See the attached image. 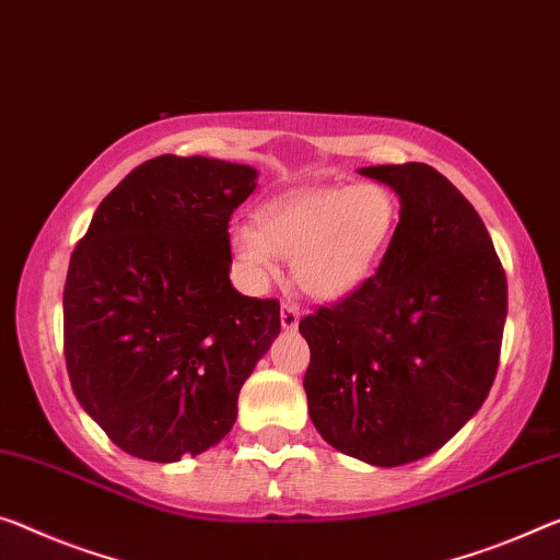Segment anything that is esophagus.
Returning a JSON list of instances; mask_svg holds the SVG:
<instances>
[{
	"mask_svg": "<svg viewBox=\"0 0 560 560\" xmlns=\"http://www.w3.org/2000/svg\"><path fill=\"white\" fill-rule=\"evenodd\" d=\"M280 323H282V328H285V330H295L298 323H300L298 305L282 303V307H280Z\"/></svg>",
	"mask_w": 560,
	"mask_h": 560,
	"instance_id": "1",
	"label": "esophagus"
}]
</instances>
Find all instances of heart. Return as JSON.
<instances>
[{"label": "heart", "mask_w": 560, "mask_h": 560, "mask_svg": "<svg viewBox=\"0 0 560 560\" xmlns=\"http://www.w3.org/2000/svg\"><path fill=\"white\" fill-rule=\"evenodd\" d=\"M400 218V197L375 179L295 190L262 202L255 225L232 230L230 250L255 282L275 272V255L292 257V280L305 295L340 300L381 268Z\"/></svg>", "instance_id": "heart-1"}]
</instances>
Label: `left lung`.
<instances>
[{
	"label": "left lung",
	"mask_w": 560,
	"mask_h": 560,
	"mask_svg": "<svg viewBox=\"0 0 560 560\" xmlns=\"http://www.w3.org/2000/svg\"><path fill=\"white\" fill-rule=\"evenodd\" d=\"M400 195L398 237L355 292L300 320L310 420L332 448L395 468L441 448L488 398L509 285L493 240L423 162L363 167Z\"/></svg>",
	"instance_id": "left-lung-1"
}]
</instances>
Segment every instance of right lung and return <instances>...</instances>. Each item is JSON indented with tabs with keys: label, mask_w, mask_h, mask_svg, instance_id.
<instances>
[{
	"label": "right lung",
	"mask_w": 560,
	"mask_h": 560,
	"mask_svg": "<svg viewBox=\"0 0 560 560\" xmlns=\"http://www.w3.org/2000/svg\"><path fill=\"white\" fill-rule=\"evenodd\" d=\"M257 172L160 154L105 200L70 257L65 360L117 448L175 463L220 443L280 332V303L230 282V218Z\"/></svg>",
	"instance_id": "right-lung-1"
}]
</instances>
